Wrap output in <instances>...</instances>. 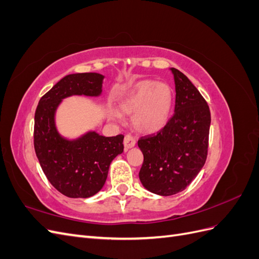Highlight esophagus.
Segmentation results:
<instances>
[{
	"instance_id": "obj_1",
	"label": "esophagus",
	"mask_w": 259,
	"mask_h": 259,
	"mask_svg": "<svg viewBox=\"0 0 259 259\" xmlns=\"http://www.w3.org/2000/svg\"><path fill=\"white\" fill-rule=\"evenodd\" d=\"M136 145V140L135 138L131 136V135H126L124 137V147H125V150H128V149L133 148Z\"/></svg>"
}]
</instances>
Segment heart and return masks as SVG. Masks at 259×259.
<instances>
[{
  "label": "heart",
  "instance_id": "b5f03b06",
  "mask_svg": "<svg viewBox=\"0 0 259 259\" xmlns=\"http://www.w3.org/2000/svg\"><path fill=\"white\" fill-rule=\"evenodd\" d=\"M174 101L173 89L166 83L143 80L125 92L119 100L121 110L133 113L132 122L136 131L144 134L160 132L168 122ZM111 119L120 121L122 114L110 109Z\"/></svg>",
  "mask_w": 259,
  "mask_h": 259
}]
</instances>
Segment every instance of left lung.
I'll list each match as a JSON object with an SVG mask.
<instances>
[{
  "instance_id": "8db88e82",
  "label": "left lung",
  "mask_w": 259,
  "mask_h": 259,
  "mask_svg": "<svg viewBox=\"0 0 259 259\" xmlns=\"http://www.w3.org/2000/svg\"><path fill=\"white\" fill-rule=\"evenodd\" d=\"M174 115L156 135L138 140L144 154L139 179L148 191L168 197L185 190L204 166L210 126L205 99L188 77L175 68Z\"/></svg>"
}]
</instances>
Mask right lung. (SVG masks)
<instances>
[{
  "instance_id": "1",
  "label": "right lung",
  "mask_w": 259,
  "mask_h": 259,
  "mask_svg": "<svg viewBox=\"0 0 259 259\" xmlns=\"http://www.w3.org/2000/svg\"><path fill=\"white\" fill-rule=\"evenodd\" d=\"M103 74H68L38 101L34 114V149L49 182L68 198H90L101 190L109 166L123 152V135L106 137L88 131L80 137L62 136L56 112L62 100L71 96L99 97Z\"/></svg>"
}]
</instances>
